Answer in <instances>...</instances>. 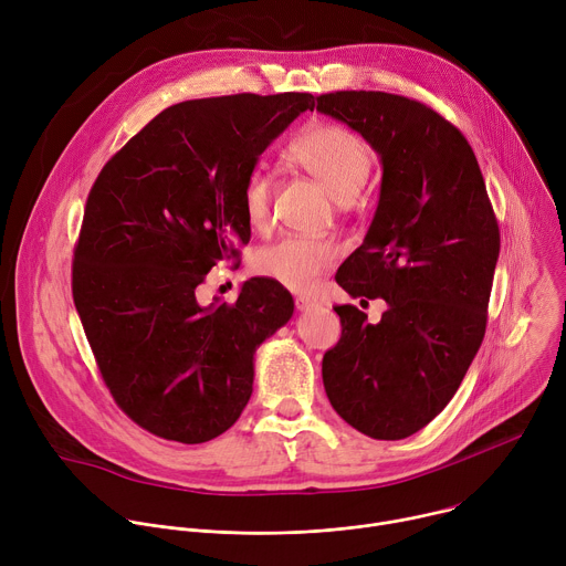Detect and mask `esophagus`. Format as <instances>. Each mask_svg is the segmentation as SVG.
Returning <instances> with one entry per match:
<instances>
[{
	"label": "esophagus",
	"mask_w": 566,
	"mask_h": 566,
	"mask_svg": "<svg viewBox=\"0 0 566 566\" xmlns=\"http://www.w3.org/2000/svg\"><path fill=\"white\" fill-rule=\"evenodd\" d=\"M295 306H297V311H308V308L317 306V300L308 297V295H297L295 297Z\"/></svg>",
	"instance_id": "34e87169"
}]
</instances>
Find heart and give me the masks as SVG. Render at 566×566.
<instances>
[{
	"mask_svg": "<svg viewBox=\"0 0 566 566\" xmlns=\"http://www.w3.org/2000/svg\"><path fill=\"white\" fill-rule=\"evenodd\" d=\"M293 164L306 170L338 203H349L365 188L374 154L354 132L338 125H313L289 147ZM273 177L255 168L241 190V208L253 228H264L271 219ZM338 251L332 241L313 237H282L262 249L255 271L291 291H313L336 262Z\"/></svg>",
	"mask_w": 566,
	"mask_h": 566,
	"instance_id": "1",
	"label": "heart"
}]
</instances>
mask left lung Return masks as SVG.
Wrapping results in <instances>:
<instances>
[{
  "label": "left lung",
  "mask_w": 566,
  "mask_h": 566,
  "mask_svg": "<svg viewBox=\"0 0 566 566\" xmlns=\"http://www.w3.org/2000/svg\"><path fill=\"white\" fill-rule=\"evenodd\" d=\"M317 112L380 158L374 219L336 282L387 304L376 325L352 304L334 308L343 336L322 358V380L352 428L398 441L448 406L479 352L500 228L472 147L434 109L385 92H336L317 98Z\"/></svg>",
  "instance_id": "obj_1"
}]
</instances>
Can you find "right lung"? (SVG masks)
I'll use <instances>...</instances> for the list:
<instances>
[{"instance_id":"1","label":"right lung","mask_w":566,"mask_h":566,"mask_svg":"<svg viewBox=\"0 0 566 566\" xmlns=\"http://www.w3.org/2000/svg\"><path fill=\"white\" fill-rule=\"evenodd\" d=\"M311 94L172 105L98 175L73 255V302L120 410L179 443L223 434L253 394L255 352L293 315L269 277L201 306L197 286L249 244L241 190Z\"/></svg>"}]
</instances>
